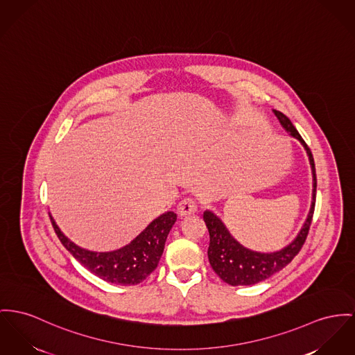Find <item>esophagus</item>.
<instances>
[{"label": "esophagus", "instance_id": "1", "mask_svg": "<svg viewBox=\"0 0 355 355\" xmlns=\"http://www.w3.org/2000/svg\"><path fill=\"white\" fill-rule=\"evenodd\" d=\"M196 211H198V206H196V202L192 198L183 199L178 206V214L180 216H189V215H192Z\"/></svg>", "mask_w": 355, "mask_h": 355}]
</instances>
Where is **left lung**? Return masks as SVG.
Here are the masks:
<instances>
[{"label":"left lung","instance_id":"obj_1","mask_svg":"<svg viewBox=\"0 0 355 355\" xmlns=\"http://www.w3.org/2000/svg\"><path fill=\"white\" fill-rule=\"evenodd\" d=\"M273 113L279 119L284 130L291 137L300 142L307 153L311 173H312L311 207H309L304 225L302 226L297 236L293 238V241L289 242L280 250L268 252V253L248 249L230 234L229 229L216 214H214L210 210H206L203 213V219L210 233V245L207 250L210 265L214 272L225 283L234 285V286L260 283L285 268L291 261L295 259V256L300 252L302 246L304 245L308 230L311 226L312 215H313L315 199H316V173H315V163H313L312 153L289 119L277 110H273Z\"/></svg>","mask_w":355,"mask_h":355}]
</instances>
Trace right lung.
Instances as JSON below:
<instances>
[{
    "label": "right lung",
    "mask_w": 355,
    "mask_h": 355,
    "mask_svg": "<svg viewBox=\"0 0 355 355\" xmlns=\"http://www.w3.org/2000/svg\"><path fill=\"white\" fill-rule=\"evenodd\" d=\"M49 218L63 246L95 276L107 283L137 285L157 268L178 215L173 211L162 214L128 245L112 252H93L78 246L63 234L52 215Z\"/></svg>",
    "instance_id": "obj_1"
}]
</instances>
